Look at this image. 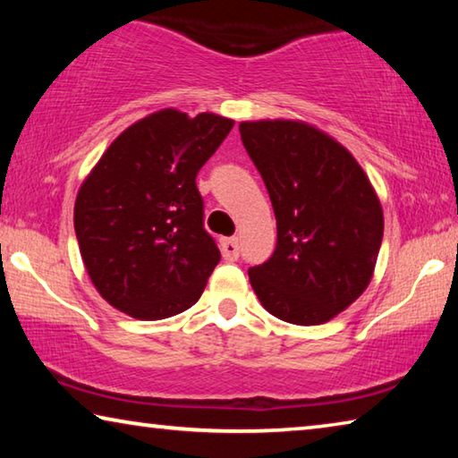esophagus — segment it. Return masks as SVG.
<instances>
[{"label":"esophagus","instance_id":"34e87169","mask_svg":"<svg viewBox=\"0 0 458 458\" xmlns=\"http://www.w3.org/2000/svg\"><path fill=\"white\" fill-rule=\"evenodd\" d=\"M220 250H222L224 260H230V262L238 260V254H240L238 238H224L220 242Z\"/></svg>","mask_w":458,"mask_h":458}]
</instances>
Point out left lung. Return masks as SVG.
<instances>
[{
    "label": "left lung",
    "mask_w": 458,
    "mask_h": 458,
    "mask_svg": "<svg viewBox=\"0 0 458 458\" xmlns=\"http://www.w3.org/2000/svg\"><path fill=\"white\" fill-rule=\"evenodd\" d=\"M244 149L265 182L276 248L248 268L270 315L321 325L350 307L374 275L384 214L353 155L299 121L240 123Z\"/></svg>",
    "instance_id": "obj_1"
}]
</instances>
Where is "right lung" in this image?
Listing matches in <instances>:
<instances>
[{"label":"right lung","instance_id":"add662e5","mask_svg":"<svg viewBox=\"0 0 458 458\" xmlns=\"http://www.w3.org/2000/svg\"><path fill=\"white\" fill-rule=\"evenodd\" d=\"M234 127L164 108L123 131L81 185L74 232L92 284L135 319L190 309L220 262L196 175Z\"/></svg>","mask_w":458,"mask_h":458}]
</instances>
